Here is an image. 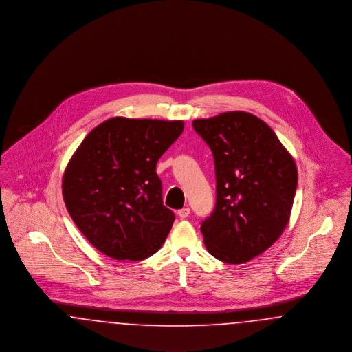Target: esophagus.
<instances>
[{"mask_svg": "<svg viewBox=\"0 0 352 352\" xmlns=\"http://www.w3.org/2000/svg\"><path fill=\"white\" fill-rule=\"evenodd\" d=\"M190 215V208L188 207H184V208H181L179 211H178V217L181 219L187 218Z\"/></svg>", "mask_w": 352, "mask_h": 352, "instance_id": "esophagus-1", "label": "esophagus"}]
</instances>
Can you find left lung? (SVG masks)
<instances>
[{
    "instance_id": "1",
    "label": "left lung",
    "mask_w": 352,
    "mask_h": 352,
    "mask_svg": "<svg viewBox=\"0 0 352 352\" xmlns=\"http://www.w3.org/2000/svg\"><path fill=\"white\" fill-rule=\"evenodd\" d=\"M214 154L217 206L201 223L207 251L243 264L284 232L298 171L292 154L261 118L243 111L192 121Z\"/></svg>"
}]
</instances>
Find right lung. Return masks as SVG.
<instances>
[{"mask_svg": "<svg viewBox=\"0 0 352 352\" xmlns=\"http://www.w3.org/2000/svg\"><path fill=\"white\" fill-rule=\"evenodd\" d=\"M184 128L182 120L108 118L72 154L62 181L65 204L101 253L140 261L165 243L175 217L164 206L155 166Z\"/></svg>", "mask_w": 352, "mask_h": 352, "instance_id": "add662e5", "label": "right lung"}]
</instances>
